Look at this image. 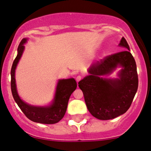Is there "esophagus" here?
Listing matches in <instances>:
<instances>
[{
    "label": "esophagus",
    "instance_id": "obj_1",
    "mask_svg": "<svg viewBox=\"0 0 151 151\" xmlns=\"http://www.w3.org/2000/svg\"><path fill=\"white\" fill-rule=\"evenodd\" d=\"M81 79V76H77V77H76V81H77V83L79 82V81H80Z\"/></svg>",
    "mask_w": 151,
    "mask_h": 151
}]
</instances>
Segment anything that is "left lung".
Listing matches in <instances>:
<instances>
[{
  "label": "left lung",
  "instance_id": "1",
  "mask_svg": "<svg viewBox=\"0 0 151 151\" xmlns=\"http://www.w3.org/2000/svg\"><path fill=\"white\" fill-rule=\"evenodd\" d=\"M119 47L125 50L106 57L90 66L87 75L79 81L88 110L100 120H109L126 113L138 89L136 64L126 39ZM118 67L117 78H106Z\"/></svg>",
  "mask_w": 151,
  "mask_h": 151
}]
</instances>
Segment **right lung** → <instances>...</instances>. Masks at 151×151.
Returning a JSON list of instances; mask_svg holds the SVG:
<instances>
[{
    "mask_svg": "<svg viewBox=\"0 0 151 151\" xmlns=\"http://www.w3.org/2000/svg\"><path fill=\"white\" fill-rule=\"evenodd\" d=\"M27 38H23L18 47V55L15 58L11 72V91L13 99L19 108L30 120L44 124H54L60 121L64 117L67 111L69 99L77 88V82L74 78L59 79L57 84L55 96L52 103L48 106H33L26 103L20 99L17 91L15 83V70L22 53Z\"/></svg>",
    "mask_w": 151,
    "mask_h": 151,
    "instance_id": "add662e5",
    "label": "right lung"
}]
</instances>
